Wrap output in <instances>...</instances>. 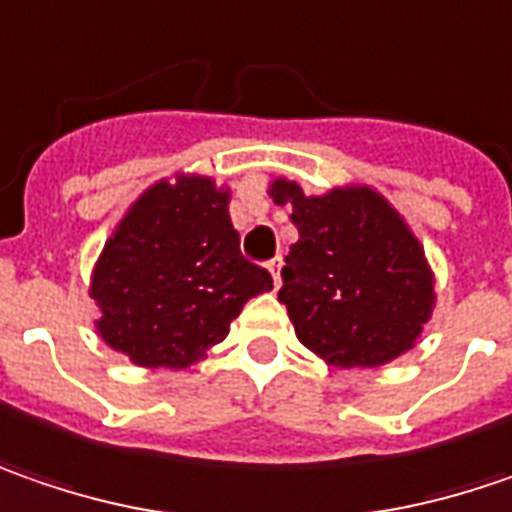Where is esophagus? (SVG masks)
<instances>
[{
    "instance_id": "esophagus-1",
    "label": "esophagus",
    "mask_w": 512,
    "mask_h": 512,
    "mask_svg": "<svg viewBox=\"0 0 512 512\" xmlns=\"http://www.w3.org/2000/svg\"><path fill=\"white\" fill-rule=\"evenodd\" d=\"M270 276H273V288H279V282H282V256H273L268 262Z\"/></svg>"
}]
</instances>
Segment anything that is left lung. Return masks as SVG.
I'll use <instances>...</instances> for the list:
<instances>
[{
    "label": "left lung",
    "mask_w": 512,
    "mask_h": 512,
    "mask_svg": "<svg viewBox=\"0 0 512 512\" xmlns=\"http://www.w3.org/2000/svg\"><path fill=\"white\" fill-rule=\"evenodd\" d=\"M268 192L299 230L279 291L299 343L337 369H374L415 348L435 273L395 207L366 184L305 195L276 178Z\"/></svg>",
    "instance_id": "1"
}]
</instances>
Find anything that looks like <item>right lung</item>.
Listing matches in <instances>:
<instances>
[{
	"mask_svg": "<svg viewBox=\"0 0 512 512\" xmlns=\"http://www.w3.org/2000/svg\"><path fill=\"white\" fill-rule=\"evenodd\" d=\"M227 207L230 190L195 172L138 195L91 270L103 343L143 369H187L230 334L247 299L273 288L242 256Z\"/></svg>",
	"mask_w": 512,
	"mask_h": 512,
	"instance_id": "obj_1",
	"label": "right lung"
}]
</instances>
